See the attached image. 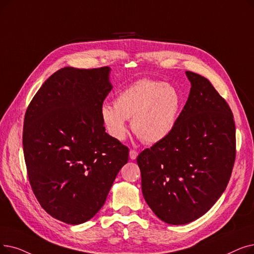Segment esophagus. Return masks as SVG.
Returning a JSON list of instances; mask_svg holds the SVG:
<instances>
[{"mask_svg": "<svg viewBox=\"0 0 254 254\" xmlns=\"http://www.w3.org/2000/svg\"><path fill=\"white\" fill-rule=\"evenodd\" d=\"M137 157H138V151L131 149L129 151V158H130V160H136Z\"/></svg>", "mask_w": 254, "mask_h": 254, "instance_id": "esophagus-1", "label": "esophagus"}]
</instances>
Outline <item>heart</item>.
<instances>
[{
    "instance_id": "b5f03b06",
    "label": "heart",
    "mask_w": 254,
    "mask_h": 254,
    "mask_svg": "<svg viewBox=\"0 0 254 254\" xmlns=\"http://www.w3.org/2000/svg\"><path fill=\"white\" fill-rule=\"evenodd\" d=\"M182 96L174 87L161 81L143 79L121 90L114 105L104 104L100 115L110 136L124 141L131 129L146 144L167 138L178 123Z\"/></svg>"
}]
</instances>
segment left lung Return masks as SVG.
Listing matches in <instances>:
<instances>
[{
	"instance_id": "left-lung-1",
	"label": "left lung",
	"mask_w": 254,
	"mask_h": 254,
	"mask_svg": "<svg viewBox=\"0 0 254 254\" xmlns=\"http://www.w3.org/2000/svg\"><path fill=\"white\" fill-rule=\"evenodd\" d=\"M191 89L178 123L137 158L144 199L162 221L187 224L222 195L236 159L234 115L207 79L186 71Z\"/></svg>"
}]
</instances>
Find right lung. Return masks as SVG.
I'll return each mask as SVG.
<instances>
[{"instance_id": "obj_1", "label": "right lung", "mask_w": 254, "mask_h": 254, "mask_svg": "<svg viewBox=\"0 0 254 254\" xmlns=\"http://www.w3.org/2000/svg\"><path fill=\"white\" fill-rule=\"evenodd\" d=\"M110 67H64L42 84L24 120L23 148L32 190L45 211L67 224L104 205L128 148L106 133L100 110L112 89Z\"/></svg>"}]
</instances>
